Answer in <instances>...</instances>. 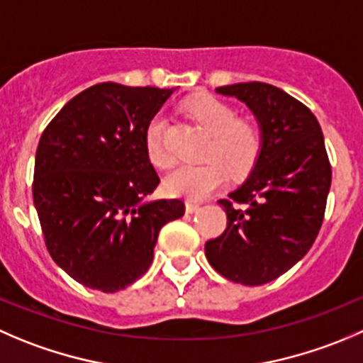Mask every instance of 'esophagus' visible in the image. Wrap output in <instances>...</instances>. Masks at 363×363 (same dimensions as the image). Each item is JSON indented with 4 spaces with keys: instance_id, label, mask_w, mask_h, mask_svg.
Returning a JSON list of instances; mask_svg holds the SVG:
<instances>
[{
    "instance_id": "34e87169",
    "label": "esophagus",
    "mask_w": 363,
    "mask_h": 363,
    "mask_svg": "<svg viewBox=\"0 0 363 363\" xmlns=\"http://www.w3.org/2000/svg\"><path fill=\"white\" fill-rule=\"evenodd\" d=\"M199 209H200V203L195 202V200H188V202H186V213L193 214V213H196Z\"/></svg>"
}]
</instances>
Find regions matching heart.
Listing matches in <instances>:
<instances>
[{"instance_id": "heart-1", "label": "heart", "mask_w": 363, "mask_h": 363, "mask_svg": "<svg viewBox=\"0 0 363 363\" xmlns=\"http://www.w3.org/2000/svg\"><path fill=\"white\" fill-rule=\"evenodd\" d=\"M189 117L209 133L202 152V163L175 168L164 179V189L172 196L200 200L220 188L228 170L241 177L252 172L262 152V133L253 122L238 118L234 108L209 94H199L184 103ZM145 149L150 163L168 168L174 154L164 142V118L156 115L145 131Z\"/></svg>"}]
</instances>
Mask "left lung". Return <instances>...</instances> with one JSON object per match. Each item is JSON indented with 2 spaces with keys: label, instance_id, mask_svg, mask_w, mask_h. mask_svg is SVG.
Instances as JSON below:
<instances>
[{
  "label": "left lung",
  "instance_id": "1",
  "mask_svg": "<svg viewBox=\"0 0 363 363\" xmlns=\"http://www.w3.org/2000/svg\"><path fill=\"white\" fill-rule=\"evenodd\" d=\"M259 121L262 152L245 184L218 200L227 228L206 242L211 266L242 286H262L289 271L312 248L325 218L332 167L311 110L267 83L218 86Z\"/></svg>",
  "mask_w": 363,
  "mask_h": 363
}]
</instances>
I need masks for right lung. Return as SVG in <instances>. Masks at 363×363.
I'll use <instances>...</instances> for the list:
<instances>
[{"instance_id": "obj_1", "label": "right lung", "mask_w": 363, "mask_h": 363, "mask_svg": "<svg viewBox=\"0 0 363 363\" xmlns=\"http://www.w3.org/2000/svg\"><path fill=\"white\" fill-rule=\"evenodd\" d=\"M170 88L99 83L44 129L33 202L49 255L76 282L115 293L145 275L163 225L184 202L145 200L160 184L145 131Z\"/></svg>"}]
</instances>
